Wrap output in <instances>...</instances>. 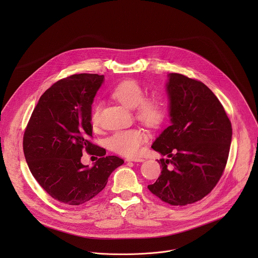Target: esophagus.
<instances>
[{
  "label": "esophagus",
  "mask_w": 258,
  "mask_h": 258,
  "mask_svg": "<svg viewBox=\"0 0 258 258\" xmlns=\"http://www.w3.org/2000/svg\"><path fill=\"white\" fill-rule=\"evenodd\" d=\"M126 161H134V162H143L144 159L143 158H139V157H135V158H126Z\"/></svg>",
  "instance_id": "1"
}]
</instances>
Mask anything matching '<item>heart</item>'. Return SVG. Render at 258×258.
<instances>
[{"label": "heart", "instance_id": "1", "mask_svg": "<svg viewBox=\"0 0 258 258\" xmlns=\"http://www.w3.org/2000/svg\"><path fill=\"white\" fill-rule=\"evenodd\" d=\"M111 96L128 109H136L139 120L149 126L159 125L165 115V105L161 98L144 99L143 88L136 81H124L111 92ZM100 121V106H96L91 113V123L96 126ZM146 134L139 128L118 131L108 139L109 148L124 156L137 155L144 142Z\"/></svg>", "mask_w": 258, "mask_h": 258}]
</instances>
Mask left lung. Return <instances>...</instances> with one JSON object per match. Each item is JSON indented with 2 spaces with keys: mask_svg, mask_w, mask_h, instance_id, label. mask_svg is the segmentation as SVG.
I'll return each instance as SVG.
<instances>
[{
  "mask_svg": "<svg viewBox=\"0 0 258 258\" xmlns=\"http://www.w3.org/2000/svg\"><path fill=\"white\" fill-rule=\"evenodd\" d=\"M165 91L170 124L152 148L168 159L158 161L161 174L148 189L166 203L187 205L206 196L222 176L232 124L223 105L203 83L169 73Z\"/></svg>",
  "mask_w": 258,
  "mask_h": 258,
  "instance_id": "8db88e82",
  "label": "left lung"
}]
</instances>
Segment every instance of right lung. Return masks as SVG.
<instances>
[{
  "instance_id": "add662e5",
  "label": "right lung",
  "mask_w": 258,
  "mask_h": 258,
  "mask_svg": "<svg viewBox=\"0 0 258 258\" xmlns=\"http://www.w3.org/2000/svg\"><path fill=\"white\" fill-rule=\"evenodd\" d=\"M104 76L81 73L55 83L40 98L23 137L25 160L33 177L54 199L81 205L98 195L123 163L92 144V104ZM86 150L100 156L92 168L80 161Z\"/></svg>"
}]
</instances>
